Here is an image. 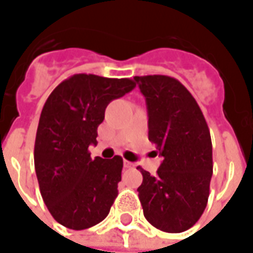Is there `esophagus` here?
<instances>
[{
  "label": "esophagus",
  "mask_w": 253,
  "mask_h": 253,
  "mask_svg": "<svg viewBox=\"0 0 253 253\" xmlns=\"http://www.w3.org/2000/svg\"><path fill=\"white\" fill-rule=\"evenodd\" d=\"M134 163L133 162H128V161H125V168H133Z\"/></svg>",
  "instance_id": "esophagus-1"
}]
</instances>
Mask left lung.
<instances>
[{
    "label": "left lung",
    "mask_w": 253,
    "mask_h": 253,
    "mask_svg": "<svg viewBox=\"0 0 253 253\" xmlns=\"http://www.w3.org/2000/svg\"><path fill=\"white\" fill-rule=\"evenodd\" d=\"M147 101L148 138L163 161L155 176L144 170L137 188L145 219L166 233L191 228L205 211L213 173L212 140L191 92L174 77L135 76Z\"/></svg>",
    "instance_id": "8db88e82"
}]
</instances>
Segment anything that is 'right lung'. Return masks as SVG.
<instances>
[{"mask_svg":"<svg viewBox=\"0 0 253 253\" xmlns=\"http://www.w3.org/2000/svg\"><path fill=\"white\" fill-rule=\"evenodd\" d=\"M135 87L131 79L73 75L55 87L42 106L34 142L41 197L55 220L84 230L108 216L118 197L123 159L91 158L108 104Z\"/></svg>","mask_w":253,"mask_h":253,"instance_id":"right-lung-1","label":"right lung"}]
</instances>
